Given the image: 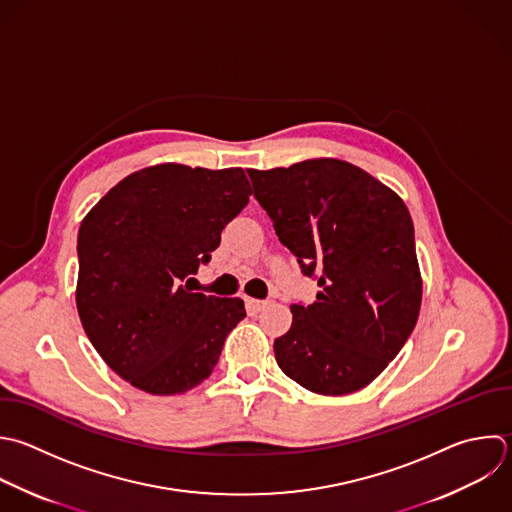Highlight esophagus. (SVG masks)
<instances>
[{
	"instance_id": "1",
	"label": "esophagus",
	"mask_w": 512,
	"mask_h": 512,
	"mask_svg": "<svg viewBox=\"0 0 512 512\" xmlns=\"http://www.w3.org/2000/svg\"><path fill=\"white\" fill-rule=\"evenodd\" d=\"M266 306V300H256V298H246V308L250 314H258Z\"/></svg>"
}]
</instances>
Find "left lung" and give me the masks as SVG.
<instances>
[{"instance_id": "8db88e82", "label": "left lung", "mask_w": 512, "mask_h": 512, "mask_svg": "<svg viewBox=\"0 0 512 512\" xmlns=\"http://www.w3.org/2000/svg\"><path fill=\"white\" fill-rule=\"evenodd\" d=\"M248 176L278 240L320 286L316 302L290 306L292 326L274 340L278 366L316 394L364 388L418 320L422 280L408 208L364 170L332 158Z\"/></svg>"}]
</instances>
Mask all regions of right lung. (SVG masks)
<instances>
[{"label":"right lung","instance_id":"add662e5","mask_svg":"<svg viewBox=\"0 0 512 512\" xmlns=\"http://www.w3.org/2000/svg\"><path fill=\"white\" fill-rule=\"evenodd\" d=\"M242 168L160 164L130 174L78 232L76 304L106 364L132 386L170 396L206 380L246 316L240 298L182 286L248 204Z\"/></svg>","mask_w":512,"mask_h":512}]
</instances>
